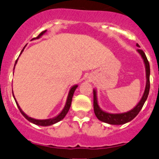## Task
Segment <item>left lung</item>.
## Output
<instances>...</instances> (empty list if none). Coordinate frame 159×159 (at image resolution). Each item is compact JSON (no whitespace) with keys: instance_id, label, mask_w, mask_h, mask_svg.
<instances>
[{"instance_id":"1","label":"left lung","mask_w":159,"mask_h":159,"mask_svg":"<svg viewBox=\"0 0 159 159\" xmlns=\"http://www.w3.org/2000/svg\"><path fill=\"white\" fill-rule=\"evenodd\" d=\"M137 46L140 48L139 44H137ZM137 52L141 56L143 63H144L145 71H146V86H145V90L141 99L139 101L138 104L130 111L123 113H109L103 111L100 108L98 102L97 90L93 89V111H94L96 117L101 122H106V123L111 124V125H122V124L130 122L138 115V113L140 112L142 107H143V104L146 101L148 96L149 90H150V65H149L144 52L142 50L138 49Z\"/></svg>"}]
</instances>
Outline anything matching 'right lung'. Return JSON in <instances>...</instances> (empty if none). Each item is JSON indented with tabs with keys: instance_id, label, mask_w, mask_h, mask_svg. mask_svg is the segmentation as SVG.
Segmentation results:
<instances>
[{
	"instance_id": "add662e5",
	"label": "right lung",
	"mask_w": 159,
	"mask_h": 159,
	"mask_svg": "<svg viewBox=\"0 0 159 159\" xmlns=\"http://www.w3.org/2000/svg\"><path fill=\"white\" fill-rule=\"evenodd\" d=\"M46 32H47V30H44V31H43L41 33H40V34H39L38 37H36V38L32 39V40H36V39L40 38V37H41L42 36H43L45 33H46ZM24 48L22 50V51H21L20 54L22 53V51H23ZM19 56H20V55H19ZM17 61H18V59L16 60V64H15V66H16V63H17ZM15 66H14V69H15ZM77 87H78V85H74V86H72V87L70 88V90H69V94H68V97H67V100H66V105H65V107H64V108H63V109H62V111H61V112H60L59 114L58 115V116H55V117L51 118V119H33V118H31V117H30V116H27V115L25 114V113L23 111H22V108H20V106H19V104H18L17 101H16V98H15L14 93H13V90H12V94H13V97H14L15 101H16V105H17L18 108H19V111H20V112L22 113V116H23L24 117H25V119H27V120L30 121V122H32V123L35 124V125H37V126H51V125H53V124L57 123V122H59V121H61V119H64L65 116H66V114H67L68 111H69V108H70L71 103H72V96H73L74 92H75V89H76Z\"/></svg>"
}]
</instances>
